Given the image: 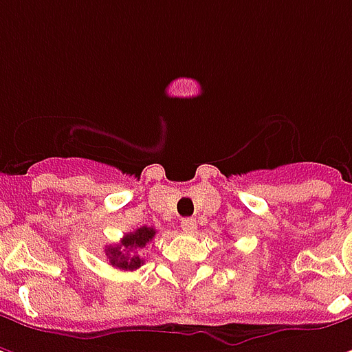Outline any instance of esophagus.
<instances>
[{
  "label": "esophagus",
  "mask_w": 352,
  "mask_h": 352,
  "mask_svg": "<svg viewBox=\"0 0 352 352\" xmlns=\"http://www.w3.org/2000/svg\"><path fill=\"white\" fill-rule=\"evenodd\" d=\"M181 228H183V232H186V234H192L194 230L198 228V224H196V221H194L192 217H186V219L181 221Z\"/></svg>",
  "instance_id": "34e87169"
}]
</instances>
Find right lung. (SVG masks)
Here are the masks:
<instances>
[{
	"instance_id": "1",
	"label": "right lung",
	"mask_w": 352,
	"mask_h": 352,
	"mask_svg": "<svg viewBox=\"0 0 352 352\" xmlns=\"http://www.w3.org/2000/svg\"><path fill=\"white\" fill-rule=\"evenodd\" d=\"M156 236V230L146 228V226H141L135 232H130L120 239L118 245H109L107 256L111 265H116L120 270H138L143 264V258L135 254V249H143L146 247V243H151Z\"/></svg>"
}]
</instances>
